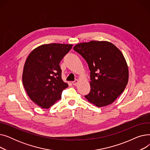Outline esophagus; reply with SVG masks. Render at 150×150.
I'll list each match as a JSON object with an SVG mask.
<instances>
[{"mask_svg":"<svg viewBox=\"0 0 150 150\" xmlns=\"http://www.w3.org/2000/svg\"><path fill=\"white\" fill-rule=\"evenodd\" d=\"M78 80H75V81H72V84L74 85V86H76L77 84H78Z\"/></svg>","mask_w":150,"mask_h":150,"instance_id":"esophagus-1","label":"esophagus"}]
</instances>
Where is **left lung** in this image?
Wrapping results in <instances>:
<instances>
[{"label":"left lung","mask_w":150,"mask_h":150,"mask_svg":"<svg viewBox=\"0 0 150 150\" xmlns=\"http://www.w3.org/2000/svg\"><path fill=\"white\" fill-rule=\"evenodd\" d=\"M74 50L91 71V91L85 98L97 107L112 103L128 82V67L122 52L111 42L98 41L78 44Z\"/></svg>","instance_id":"left-lung-1"}]
</instances>
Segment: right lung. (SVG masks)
Listing matches in <instances>:
<instances>
[{
    "instance_id": "obj_1",
    "label": "right lung",
    "mask_w": 150,
    "mask_h": 150,
    "mask_svg": "<svg viewBox=\"0 0 150 150\" xmlns=\"http://www.w3.org/2000/svg\"><path fill=\"white\" fill-rule=\"evenodd\" d=\"M73 45L43 44L28 56L22 74V83L28 97L37 105L48 109L61 98L68 84L61 78L59 63Z\"/></svg>"
}]
</instances>
